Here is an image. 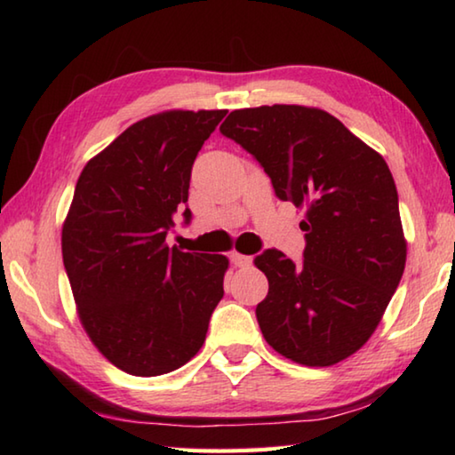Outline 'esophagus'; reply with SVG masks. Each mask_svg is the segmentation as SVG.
I'll list each match as a JSON object with an SVG mask.
<instances>
[{
    "instance_id": "1",
    "label": "esophagus",
    "mask_w": 455,
    "mask_h": 455,
    "mask_svg": "<svg viewBox=\"0 0 455 455\" xmlns=\"http://www.w3.org/2000/svg\"><path fill=\"white\" fill-rule=\"evenodd\" d=\"M230 260H233L235 267H249L252 263L251 257L241 255V252H233V255H230Z\"/></svg>"
}]
</instances>
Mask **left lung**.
<instances>
[{
    "label": "left lung",
    "instance_id": "8db88e82",
    "mask_svg": "<svg viewBox=\"0 0 455 455\" xmlns=\"http://www.w3.org/2000/svg\"><path fill=\"white\" fill-rule=\"evenodd\" d=\"M220 132L257 158L276 196L305 209L303 263L276 249L255 259L268 279L257 305L263 337L307 367L347 359L373 335L405 268L387 163L319 108H244Z\"/></svg>",
    "mask_w": 455,
    "mask_h": 455
}]
</instances>
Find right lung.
<instances>
[{"instance_id":"right-lung-1","label":"right lung","mask_w":455,"mask_h":455,"mask_svg":"<svg viewBox=\"0 0 455 455\" xmlns=\"http://www.w3.org/2000/svg\"><path fill=\"white\" fill-rule=\"evenodd\" d=\"M227 110H168L136 122L76 184L61 257L96 349L138 377L171 373L203 347L228 259L168 246L190 171ZM184 222L190 211L184 209Z\"/></svg>"}]
</instances>
